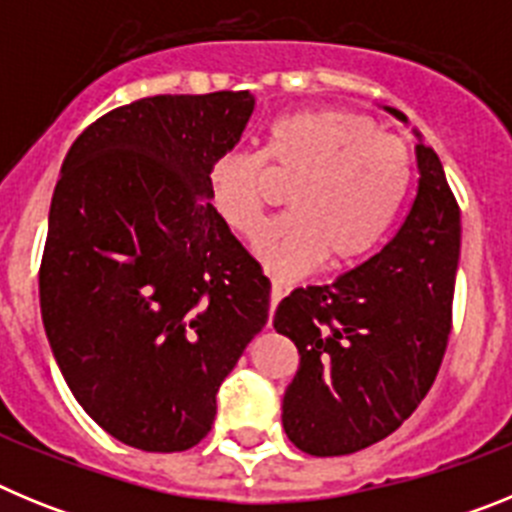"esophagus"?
Masks as SVG:
<instances>
[{"label":"esophagus","mask_w":512,"mask_h":512,"mask_svg":"<svg viewBox=\"0 0 512 512\" xmlns=\"http://www.w3.org/2000/svg\"><path fill=\"white\" fill-rule=\"evenodd\" d=\"M287 284L282 282V279H271V305H269V312L274 315V310H277V305L282 302V297L287 295Z\"/></svg>","instance_id":"34e87169"}]
</instances>
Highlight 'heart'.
<instances>
[{
    "instance_id": "1",
    "label": "heart",
    "mask_w": 512,
    "mask_h": 512,
    "mask_svg": "<svg viewBox=\"0 0 512 512\" xmlns=\"http://www.w3.org/2000/svg\"><path fill=\"white\" fill-rule=\"evenodd\" d=\"M292 176L287 215L256 241L274 271H305L328 259L351 266L366 259L400 215L413 161L400 140L346 110H300L271 120L259 138V158L230 151L207 169V192L225 223L256 235L264 220V174Z\"/></svg>"
}]
</instances>
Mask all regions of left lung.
<instances>
[{
	"label": "left lung",
	"mask_w": 512,
	"mask_h": 512,
	"mask_svg": "<svg viewBox=\"0 0 512 512\" xmlns=\"http://www.w3.org/2000/svg\"><path fill=\"white\" fill-rule=\"evenodd\" d=\"M415 151L418 192L395 238L333 284L295 289L274 312L277 333L300 351L282 423L310 456L354 454L395 433L428 395L446 354L459 202L436 151L425 143Z\"/></svg>",
	"instance_id": "8db88e82"
}]
</instances>
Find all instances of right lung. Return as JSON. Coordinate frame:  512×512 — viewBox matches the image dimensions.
Segmentation results:
<instances>
[{"label": "right lung", "mask_w": 512, "mask_h": 512, "mask_svg": "<svg viewBox=\"0 0 512 512\" xmlns=\"http://www.w3.org/2000/svg\"><path fill=\"white\" fill-rule=\"evenodd\" d=\"M253 104L248 89L138 99L94 120L63 161L43 325L76 402L133 449L197 446L217 387L269 320L271 282L207 192Z\"/></svg>", "instance_id": "1"}]
</instances>
